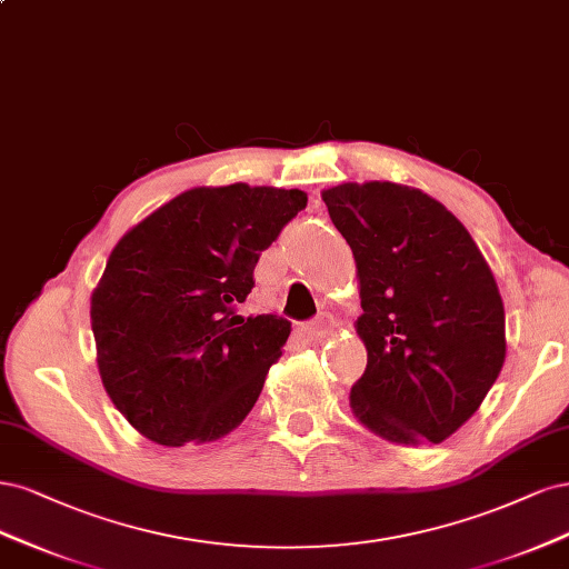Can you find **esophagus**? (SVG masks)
Wrapping results in <instances>:
<instances>
[{
    "mask_svg": "<svg viewBox=\"0 0 569 569\" xmlns=\"http://www.w3.org/2000/svg\"><path fill=\"white\" fill-rule=\"evenodd\" d=\"M331 331H333V319L328 315L319 317L317 321H309L305 326V336L309 340H323V338H328V333H331Z\"/></svg>",
    "mask_w": 569,
    "mask_h": 569,
    "instance_id": "1",
    "label": "esophagus"
}]
</instances>
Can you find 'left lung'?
<instances>
[{"instance_id":"1","label":"left lung","mask_w":569,"mask_h":569,"mask_svg":"<svg viewBox=\"0 0 569 569\" xmlns=\"http://www.w3.org/2000/svg\"><path fill=\"white\" fill-rule=\"evenodd\" d=\"M350 243L366 371L350 407L392 445H439L480 409L506 361L497 279L458 219L420 189L345 181L323 189Z\"/></svg>"}]
</instances>
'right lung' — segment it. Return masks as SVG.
Wrapping results in <instances>:
<instances>
[{"label":"right lung","instance_id":"add662e5","mask_svg":"<svg viewBox=\"0 0 569 569\" xmlns=\"http://www.w3.org/2000/svg\"><path fill=\"white\" fill-rule=\"evenodd\" d=\"M307 206L300 189L196 187L127 231L91 292L103 388L162 447L217 442L243 423L290 336L238 317L252 271Z\"/></svg>","mask_w":569,"mask_h":569}]
</instances>
